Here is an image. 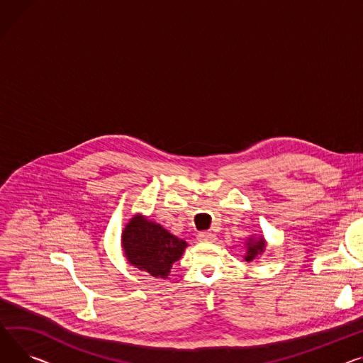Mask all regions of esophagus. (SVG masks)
<instances>
[{
    "instance_id": "1",
    "label": "esophagus",
    "mask_w": 363,
    "mask_h": 363,
    "mask_svg": "<svg viewBox=\"0 0 363 363\" xmlns=\"http://www.w3.org/2000/svg\"><path fill=\"white\" fill-rule=\"evenodd\" d=\"M199 239L201 240V242H213V240L216 239V235L213 232L206 230V232L199 233Z\"/></svg>"
}]
</instances>
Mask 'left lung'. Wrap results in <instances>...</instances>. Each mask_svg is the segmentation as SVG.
Returning a JSON list of instances; mask_svg holds the SVG:
<instances>
[{
	"instance_id": "8db88e82",
	"label": "left lung",
	"mask_w": 363,
	"mask_h": 363,
	"mask_svg": "<svg viewBox=\"0 0 363 363\" xmlns=\"http://www.w3.org/2000/svg\"><path fill=\"white\" fill-rule=\"evenodd\" d=\"M248 245H250V247H248V255L245 257L247 261H251L257 254H259V252L264 251V240H262V239L257 240L255 244H248Z\"/></svg>"
}]
</instances>
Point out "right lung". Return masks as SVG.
<instances>
[{"label": "right lung", "mask_w": 363, "mask_h": 363, "mask_svg": "<svg viewBox=\"0 0 363 363\" xmlns=\"http://www.w3.org/2000/svg\"><path fill=\"white\" fill-rule=\"evenodd\" d=\"M123 247L128 261L137 269L153 277H166L172 264L181 258L186 242L160 225L135 216L123 233Z\"/></svg>", "instance_id": "right-lung-1"}]
</instances>
